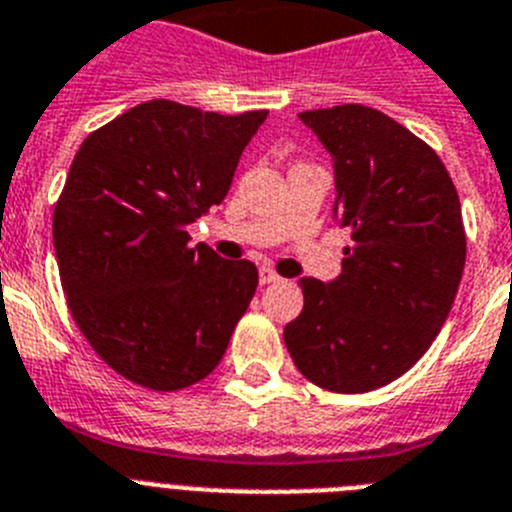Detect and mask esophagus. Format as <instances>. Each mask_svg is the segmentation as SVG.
Instances as JSON below:
<instances>
[{"instance_id":"esophagus-1","label":"esophagus","mask_w":512,"mask_h":512,"mask_svg":"<svg viewBox=\"0 0 512 512\" xmlns=\"http://www.w3.org/2000/svg\"><path fill=\"white\" fill-rule=\"evenodd\" d=\"M275 281H278V273L273 268H260V286H268Z\"/></svg>"}]
</instances>
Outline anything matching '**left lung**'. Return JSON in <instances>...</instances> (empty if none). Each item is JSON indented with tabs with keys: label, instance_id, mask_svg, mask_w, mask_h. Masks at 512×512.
I'll return each instance as SVG.
<instances>
[{
	"label": "left lung",
	"instance_id": "8db88e82",
	"mask_svg": "<svg viewBox=\"0 0 512 512\" xmlns=\"http://www.w3.org/2000/svg\"><path fill=\"white\" fill-rule=\"evenodd\" d=\"M335 167L342 273L304 278L283 340L311 384L363 394L410 371L441 332L466 262L459 193L425 141L366 105L299 113Z\"/></svg>",
	"mask_w": 512,
	"mask_h": 512
}]
</instances>
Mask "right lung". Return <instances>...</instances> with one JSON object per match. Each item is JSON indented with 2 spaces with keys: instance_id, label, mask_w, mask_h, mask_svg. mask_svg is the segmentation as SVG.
<instances>
[{
  "instance_id": "add662e5",
  "label": "right lung",
  "mask_w": 512,
  "mask_h": 512,
  "mask_svg": "<svg viewBox=\"0 0 512 512\" xmlns=\"http://www.w3.org/2000/svg\"><path fill=\"white\" fill-rule=\"evenodd\" d=\"M265 118L149 100L79 146L53 211V247L71 317L123 379L177 391L224 358L257 268L190 247L188 226L224 201Z\"/></svg>"
}]
</instances>
